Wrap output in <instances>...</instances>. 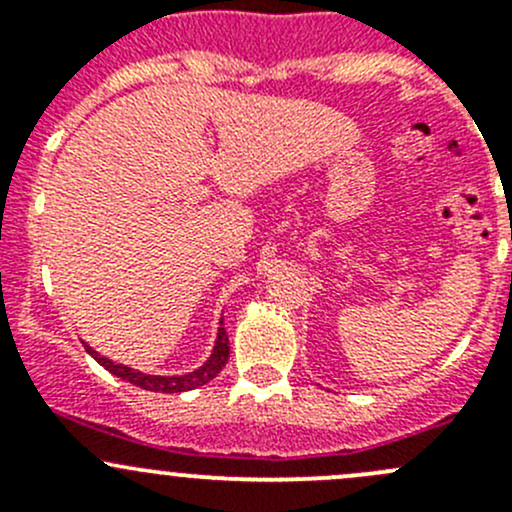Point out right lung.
I'll list each match as a JSON object with an SVG mask.
<instances>
[{
    "mask_svg": "<svg viewBox=\"0 0 512 512\" xmlns=\"http://www.w3.org/2000/svg\"><path fill=\"white\" fill-rule=\"evenodd\" d=\"M86 352L94 356L103 369H108L113 376L128 381V384L141 386V389H146V391H158V394H183V391H193V389H198V386H205L208 381H213L220 371H223V366L227 364V356H230V339H227L223 319H220L218 339H215V347H213V352H210L208 359H205V364L198 366L195 371H188V374H180V376L143 374V371L131 369V366L116 364V361L106 359V356L94 352L89 344H86Z\"/></svg>",
    "mask_w": 512,
    "mask_h": 512,
    "instance_id": "obj_1",
    "label": "right lung"
}]
</instances>
